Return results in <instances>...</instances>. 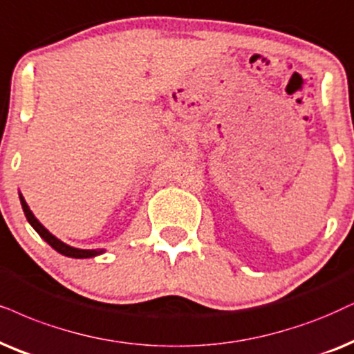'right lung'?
<instances>
[{
    "label": "right lung",
    "mask_w": 354,
    "mask_h": 354,
    "mask_svg": "<svg viewBox=\"0 0 354 354\" xmlns=\"http://www.w3.org/2000/svg\"><path fill=\"white\" fill-rule=\"evenodd\" d=\"M19 199H21L22 210H24V216H26V218H28V222L30 223V225H32V229L37 232V234L42 236V239L46 240L53 250H57V252L60 254H65V257H70V258H93V257H97V254L106 252V250H102V248L82 250V248H75V247H70V245L64 243V241H62L60 239H57L55 235H52L50 232H48L46 227H44L42 223H40L37 218H35L32 210L29 209V205H28V203H26L24 196H22L21 192H19Z\"/></svg>",
    "instance_id": "1"
}]
</instances>
